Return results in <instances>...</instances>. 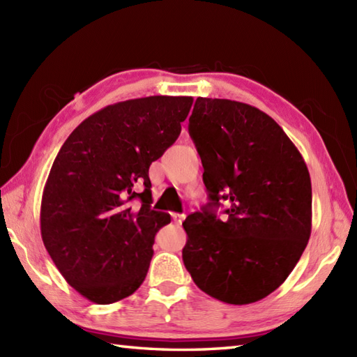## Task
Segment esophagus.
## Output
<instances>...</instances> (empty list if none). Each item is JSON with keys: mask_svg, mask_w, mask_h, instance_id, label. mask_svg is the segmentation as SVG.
Segmentation results:
<instances>
[{"mask_svg": "<svg viewBox=\"0 0 357 357\" xmlns=\"http://www.w3.org/2000/svg\"><path fill=\"white\" fill-rule=\"evenodd\" d=\"M172 218H173V221H174V224H178V225H181V224H183V221H184V218H185V215H181V213H172Z\"/></svg>", "mask_w": 357, "mask_h": 357, "instance_id": "1", "label": "esophagus"}]
</instances>
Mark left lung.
I'll return each instance as SVG.
<instances>
[{"mask_svg": "<svg viewBox=\"0 0 357 357\" xmlns=\"http://www.w3.org/2000/svg\"><path fill=\"white\" fill-rule=\"evenodd\" d=\"M188 133L210 202L183 222L184 265L211 298L253 304L284 282L308 244L307 164L275 119L244 102L198 98ZM222 200L229 208L221 220L214 208Z\"/></svg>", "mask_w": 357, "mask_h": 357, "instance_id": "8db88e82", "label": "left lung"}]
</instances>
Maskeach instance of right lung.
Returning a JSON list of instances; mask_svg holds the SVG:
<instances>
[{"instance_id": "right-lung-1", "label": "right lung", "mask_w": 357, "mask_h": 357, "mask_svg": "<svg viewBox=\"0 0 357 357\" xmlns=\"http://www.w3.org/2000/svg\"><path fill=\"white\" fill-rule=\"evenodd\" d=\"M192 104V96H147L107 105L75 128L53 161L41 238L63 278L95 304L127 298L147 276L156 233L170 222L150 207L149 167L178 139Z\"/></svg>"}]
</instances>
